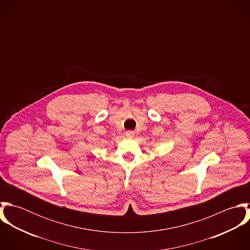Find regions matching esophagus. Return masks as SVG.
<instances>
[{
	"instance_id": "esophagus-1",
	"label": "esophagus",
	"mask_w": 250,
	"mask_h": 250,
	"mask_svg": "<svg viewBox=\"0 0 250 250\" xmlns=\"http://www.w3.org/2000/svg\"><path fill=\"white\" fill-rule=\"evenodd\" d=\"M125 136L127 139H133L135 137V133H134V131H127L125 133Z\"/></svg>"
}]
</instances>
